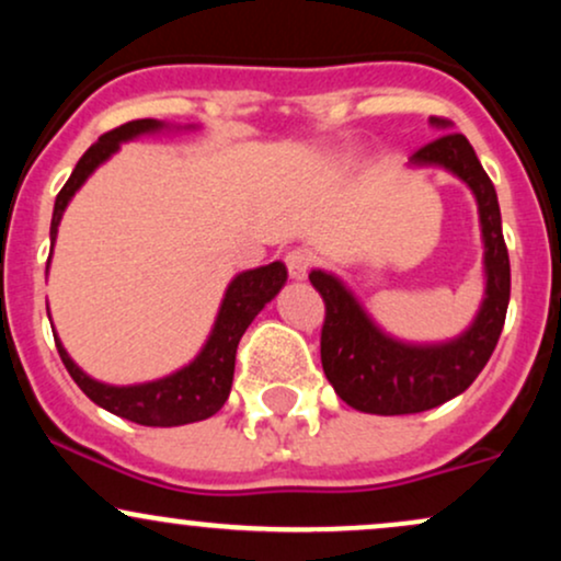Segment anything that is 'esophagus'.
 <instances>
[{
  "label": "esophagus",
  "mask_w": 561,
  "mask_h": 561,
  "mask_svg": "<svg viewBox=\"0 0 561 561\" xmlns=\"http://www.w3.org/2000/svg\"><path fill=\"white\" fill-rule=\"evenodd\" d=\"M285 263H287V272L293 279H306V274L311 272V266H313V255L308 253V250L295 248L285 255Z\"/></svg>",
  "instance_id": "obj_1"
}]
</instances>
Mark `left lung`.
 Masks as SVG:
<instances>
[{
  "label": "left lung",
  "instance_id": "obj_1",
  "mask_svg": "<svg viewBox=\"0 0 561 561\" xmlns=\"http://www.w3.org/2000/svg\"><path fill=\"white\" fill-rule=\"evenodd\" d=\"M430 124L443 134L420 147L409 163L443 165L472 190L485 242V300L461 337L440 345H409L379 330L337 276L308 274L327 308L321 327L324 375L347 405L366 414H420L465 392L491 358L506 321L512 274L493 182L465 134L448 131L450 121L433 115Z\"/></svg>",
  "mask_w": 561,
  "mask_h": 561
}]
</instances>
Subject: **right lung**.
I'll return each instance as SVG.
<instances>
[{
    "instance_id": "obj_1",
    "label": "right lung",
    "mask_w": 561,
    "mask_h": 561,
    "mask_svg": "<svg viewBox=\"0 0 561 561\" xmlns=\"http://www.w3.org/2000/svg\"><path fill=\"white\" fill-rule=\"evenodd\" d=\"M158 128H163V124L156 118L128 121V124L102 134V137L83 152L66 186H62L60 195L55 199L53 227H49L53 244L57 237V227H60L62 210L68 208L70 197L79 192V186L87 182L89 173H92L100 163H105V160L118 150L121 141L139 137V134L158 131ZM285 282L287 268L282 261L253 268V272L237 274L227 287V295H224L214 332H210L203 351L197 353L195 362L184 366V369L173 371L169 377L156 379V382L128 385V388H115V385L96 382V379L83 375L79 366L70 362L66 347H62L60 340L55 337L57 353H60L62 364H66L73 382L79 385L96 405H102V409H107L115 416H124L128 422L145 424V427H179V424L208 420V416H214L216 411L227 403L231 377H234L237 345H240L244 330L250 327V321L259 317L261 308L279 293Z\"/></svg>"
}]
</instances>
